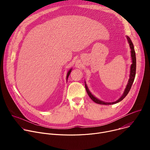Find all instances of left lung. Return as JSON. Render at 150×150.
<instances>
[{"instance_id":"obj_1","label":"left lung","mask_w":150,"mask_h":150,"mask_svg":"<svg viewBox=\"0 0 150 150\" xmlns=\"http://www.w3.org/2000/svg\"><path fill=\"white\" fill-rule=\"evenodd\" d=\"M128 42H129V46L131 50V57H132V64L131 65V72H130V78L129 79V81H128V83L126 85V87L125 88V90L123 94V95L122 96V97L117 100V101H115V102H112V103H105L104 101H102L98 99H97L96 97H95L93 95L91 94V93L90 92V91L88 89V87L87 86L86 84H85V89H86L87 93L88 95V96L90 97V98L94 101L95 103H97V104H104V105H110V104H116L117 103L119 102H120V101H122L128 94V93L129 92L131 87H132V85L134 81V79L135 77V74H136V55H135V49H134V45L132 43V41L131 40L130 38L129 37L126 36Z\"/></svg>"}]
</instances>
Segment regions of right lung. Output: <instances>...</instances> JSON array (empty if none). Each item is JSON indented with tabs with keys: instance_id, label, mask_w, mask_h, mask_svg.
Returning a JSON list of instances; mask_svg holds the SVG:
<instances>
[{
	"instance_id": "obj_1",
	"label": "right lung",
	"mask_w": 150,
	"mask_h": 150,
	"mask_svg": "<svg viewBox=\"0 0 150 150\" xmlns=\"http://www.w3.org/2000/svg\"><path fill=\"white\" fill-rule=\"evenodd\" d=\"M71 70H72V69H70V71H69V72H68V74H67V79H68V77H69V76L70 73L71 72Z\"/></svg>"
}]
</instances>
